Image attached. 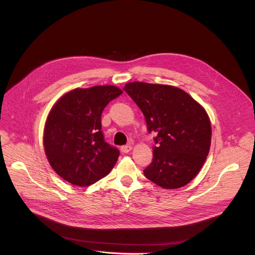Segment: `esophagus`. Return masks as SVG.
I'll return each instance as SVG.
<instances>
[{"instance_id": "esophagus-1", "label": "esophagus", "mask_w": 255, "mask_h": 255, "mask_svg": "<svg viewBox=\"0 0 255 255\" xmlns=\"http://www.w3.org/2000/svg\"><path fill=\"white\" fill-rule=\"evenodd\" d=\"M120 150L123 153H128V152H129L130 150H132V145H130V144H125V145L121 146Z\"/></svg>"}]
</instances>
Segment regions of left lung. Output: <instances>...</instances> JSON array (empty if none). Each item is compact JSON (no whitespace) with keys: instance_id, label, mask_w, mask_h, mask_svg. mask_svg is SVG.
I'll return each instance as SVG.
<instances>
[{"instance_id":"left-lung-1","label":"left lung","mask_w":255,"mask_h":255,"mask_svg":"<svg viewBox=\"0 0 255 255\" xmlns=\"http://www.w3.org/2000/svg\"><path fill=\"white\" fill-rule=\"evenodd\" d=\"M123 90L142 112L148 132L156 135L144 176L166 189L185 186L210 151L212 128L206 112L187 92L168 85L134 82Z\"/></svg>"}]
</instances>
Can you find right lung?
Listing matches in <instances>:
<instances>
[{
	"label": "right lung",
	"mask_w": 255,
	"mask_h": 255,
	"mask_svg": "<svg viewBox=\"0 0 255 255\" xmlns=\"http://www.w3.org/2000/svg\"><path fill=\"white\" fill-rule=\"evenodd\" d=\"M122 95L115 86L76 88L61 97L44 128V151L51 167L69 183L85 187L109 174L119 150L104 139L101 116Z\"/></svg>",
	"instance_id": "add662e5"
}]
</instances>
